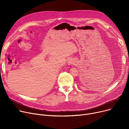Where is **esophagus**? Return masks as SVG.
Here are the masks:
<instances>
[{
	"label": "esophagus",
	"instance_id": "34e87169",
	"mask_svg": "<svg viewBox=\"0 0 129 129\" xmlns=\"http://www.w3.org/2000/svg\"><path fill=\"white\" fill-rule=\"evenodd\" d=\"M68 63H69V64H74V60H73V59H69V61H68Z\"/></svg>",
	"mask_w": 129,
	"mask_h": 129
}]
</instances>
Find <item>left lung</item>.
Instances as JSON below:
<instances>
[{
    "label": "left lung",
    "instance_id": "8db88e82",
    "mask_svg": "<svg viewBox=\"0 0 129 129\" xmlns=\"http://www.w3.org/2000/svg\"><path fill=\"white\" fill-rule=\"evenodd\" d=\"M83 77H80V81H81V83L83 84L82 85H84V86H93L94 84H96L95 82L96 80L92 79V78H91V79L89 78V76H84Z\"/></svg>",
    "mask_w": 129,
    "mask_h": 129
}]
</instances>
